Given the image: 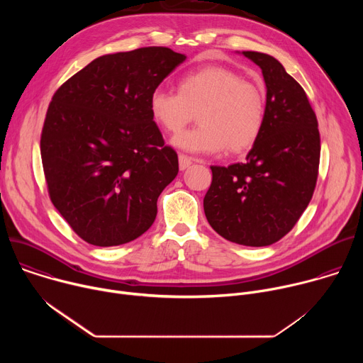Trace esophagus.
<instances>
[{
    "instance_id": "esophagus-1",
    "label": "esophagus",
    "mask_w": 363,
    "mask_h": 363,
    "mask_svg": "<svg viewBox=\"0 0 363 363\" xmlns=\"http://www.w3.org/2000/svg\"><path fill=\"white\" fill-rule=\"evenodd\" d=\"M192 162H194V160H192L191 157H188V155L179 153V169H181V171L186 169Z\"/></svg>"
}]
</instances>
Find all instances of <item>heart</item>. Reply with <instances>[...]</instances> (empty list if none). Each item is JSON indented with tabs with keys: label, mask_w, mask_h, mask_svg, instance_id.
I'll return each mask as SVG.
<instances>
[{
	"label": "heart",
	"mask_w": 363,
	"mask_h": 363,
	"mask_svg": "<svg viewBox=\"0 0 363 363\" xmlns=\"http://www.w3.org/2000/svg\"><path fill=\"white\" fill-rule=\"evenodd\" d=\"M153 122L177 135L195 119L199 126L174 139L188 152L233 155L250 150L266 122V97L255 83L224 66H205L185 73L178 91L157 87L149 97Z\"/></svg>",
	"instance_id": "1"
}]
</instances>
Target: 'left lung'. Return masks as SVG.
<instances>
[{"mask_svg":"<svg viewBox=\"0 0 363 363\" xmlns=\"http://www.w3.org/2000/svg\"><path fill=\"white\" fill-rule=\"evenodd\" d=\"M242 56L260 67L264 77V128L244 164L211 167L203 211L225 240L264 247L283 238L312 199L320 135L306 91L281 63L257 51H242Z\"/></svg>","mask_w":363,"mask_h":363,"instance_id":"obj_1","label":"left lung"}]
</instances>
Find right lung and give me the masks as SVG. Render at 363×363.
<instances>
[{"mask_svg": "<svg viewBox=\"0 0 363 363\" xmlns=\"http://www.w3.org/2000/svg\"><path fill=\"white\" fill-rule=\"evenodd\" d=\"M185 56L142 47L97 57L53 94L41 130L51 202L86 242L126 244L153 224L178 174L149 97Z\"/></svg>", "mask_w": 363, "mask_h": 363, "instance_id": "right-lung-1", "label": "right lung"}]
</instances>
